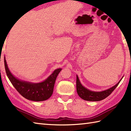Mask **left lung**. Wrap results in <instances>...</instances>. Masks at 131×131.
Returning a JSON list of instances; mask_svg holds the SVG:
<instances>
[{
  "label": "left lung",
  "instance_id": "obj_1",
  "mask_svg": "<svg viewBox=\"0 0 131 131\" xmlns=\"http://www.w3.org/2000/svg\"><path fill=\"white\" fill-rule=\"evenodd\" d=\"M122 80V79H121ZM119 81L117 84L114 87L110 88L108 90L102 91V92H93L87 90V88H84L82 85L80 84L78 77L77 76V91L78 94L79 96L82 99L86 100V101H101L106 98L110 94L112 93L114 90L118 85L119 83L121 81Z\"/></svg>",
  "mask_w": 131,
  "mask_h": 131
}]
</instances>
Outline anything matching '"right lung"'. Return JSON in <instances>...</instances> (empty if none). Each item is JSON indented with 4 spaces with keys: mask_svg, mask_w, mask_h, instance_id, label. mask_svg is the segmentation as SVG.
I'll return each mask as SVG.
<instances>
[{
    "mask_svg": "<svg viewBox=\"0 0 131 131\" xmlns=\"http://www.w3.org/2000/svg\"><path fill=\"white\" fill-rule=\"evenodd\" d=\"M5 70L7 77L18 92L25 98L34 101H42L52 96L56 78L61 69L55 70L44 82L40 83H31L19 80L11 74L8 69L4 57Z\"/></svg>",
    "mask_w": 131,
    "mask_h": 131,
    "instance_id": "add662e5",
    "label": "right lung"
}]
</instances>
